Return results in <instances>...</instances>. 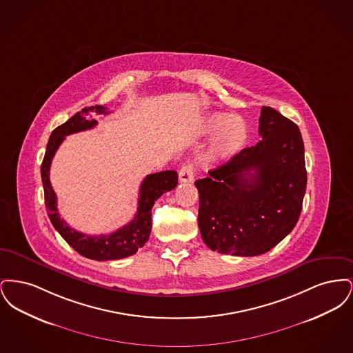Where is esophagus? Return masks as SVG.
Returning <instances> with one entry per match:
<instances>
[{
    "label": "esophagus",
    "mask_w": 353,
    "mask_h": 353,
    "mask_svg": "<svg viewBox=\"0 0 353 353\" xmlns=\"http://www.w3.org/2000/svg\"><path fill=\"white\" fill-rule=\"evenodd\" d=\"M179 180H180V183H193V180H194V167L190 161L185 163L183 168L180 169Z\"/></svg>",
    "instance_id": "esophagus-1"
}]
</instances>
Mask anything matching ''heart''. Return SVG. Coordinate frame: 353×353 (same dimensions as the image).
Returning <instances> with one entry per match:
<instances>
[{
    "mask_svg": "<svg viewBox=\"0 0 353 353\" xmlns=\"http://www.w3.org/2000/svg\"><path fill=\"white\" fill-rule=\"evenodd\" d=\"M203 128L209 134H214L212 154L214 157H230L239 151L248 140V125L243 119L226 114L209 115Z\"/></svg>",
    "mask_w": 353,
    "mask_h": 353,
    "instance_id": "heart-1",
    "label": "heart"
}]
</instances>
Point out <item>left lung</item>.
I'll return each instance as SVG.
<instances>
[{"mask_svg":"<svg viewBox=\"0 0 353 353\" xmlns=\"http://www.w3.org/2000/svg\"><path fill=\"white\" fill-rule=\"evenodd\" d=\"M259 136L254 147L194 183L200 233L213 252L265 254L291 233L301 216L307 170L298 125L263 105Z\"/></svg>","mask_w":353,"mask_h":353,"instance_id":"8db88e82","label":"left lung"}]
</instances>
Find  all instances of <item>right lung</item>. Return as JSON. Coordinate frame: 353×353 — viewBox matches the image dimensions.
<instances>
[{
	"label": "right lung",
	"mask_w": 353,
	"mask_h": 353,
	"mask_svg": "<svg viewBox=\"0 0 353 353\" xmlns=\"http://www.w3.org/2000/svg\"><path fill=\"white\" fill-rule=\"evenodd\" d=\"M91 112L107 115L110 111H107V108L103 105L84 107L81 112H77L72 118L68 119L66 123L57 127L51 132L46 153L41 165L45 203L49 210L48 214L52 226L75 252L94 261H115L134 255V252L145 245L151 234L152 208L159 197L176 188L177 173L176 170H164L148 174L140 186L139 206L134 219L117 232L105 235H88L71 229L65 219L59 217L57 209V196L50 184L51 160L65 136L85 131L97 125L98 121L95 119H87V115Z\"/></svg>",
	"instance_id": "right-lung-1"
}]
</instances>
